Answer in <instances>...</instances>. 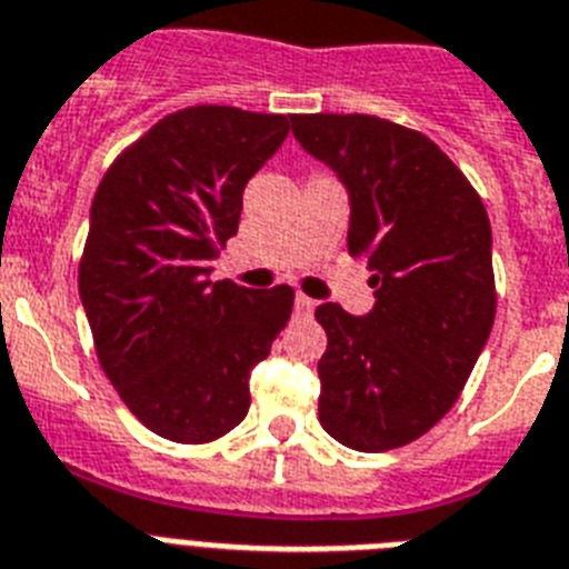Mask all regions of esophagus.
I'll list each match as a JSON object with an SVG mask.
<instances>
[{
  "mask_svg": "<svg viewBox=\"0 0 569 569\" xmlns=\"http://www.w3.org/2000/svg\"><path fill=\"white\" fill-rule=\"evenodd\" d=\"M312 309H316V300L312 298H307V295H298V298H295V312H298V316H309Z\"/></svg>",
  "mask_w": 569,
  "mask_h": 569,
  "instance_id": "34e87169",
  "label": "esophagus"
}]
</instances>
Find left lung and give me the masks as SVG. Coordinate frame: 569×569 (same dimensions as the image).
Segmentation results:
<instances>
[{
	"instance_id": "left-lung-1",
	"label": "left lung",
	"mask_w": 569,
	"mask_h": 569,
	"mask_svg": "<svg viewBox=\"0 0 569 569\" xmlns=\"http://www.w3.org/2000/svg\"><path fill=\"white\" fill-rule=\"evenodd\" d=\"M295 140L350 196V257L377 289L357 318L316 309L327 332L318 420L339 445H412L459 400L497 312L491 221L427 133L368 113H295Z\"/></svg>"
}]
</instances>
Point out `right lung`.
I'll list each match as a JSON object with an SVG mask.
<instances>
[{
  "label": "right lung",
  "mask_w": 569,
  "mask_h": 569,
  "mask_svg": "<svg viewBox=\"0 0 569 569\" xmlns=\"http://www.w3.org/2000/svg\"><path fill=\"white\" fill-rule=\"evenodd\" d=\"M283 113L196 104L131 142L101 178L78 292L101 371L151 432L207 445L242 423L248 377L295 289L210 280L237 237L244 183L283 146Z\"/></svg>",
  "instance_id": "add662e5"
}]
</instances>
